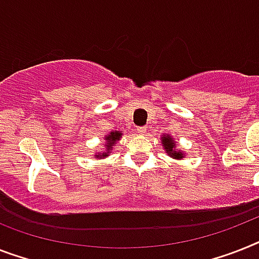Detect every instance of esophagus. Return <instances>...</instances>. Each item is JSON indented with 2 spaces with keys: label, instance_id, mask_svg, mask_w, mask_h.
Listing matches in <instances>:
<instances>
[{
  "label": "esophagus",
  "instance_id": "obj_1",
  "mask_svg": "<svg viewBox=\"0 0 259 259\" xmlns=\"http://www.w3.org/2000/svg\"><path fill=\"white\" fill-rule=\"evenodd\" d=\"M138 134H140V135L147 134V127H139L138 128Z\"/></svg>",
  "mask_w": 259,
  "mask_h": 259
}]
</instances>
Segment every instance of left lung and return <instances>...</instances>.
Segmentation results:
<instances>
[{"instance_id":"1","label":"left lung","mask_w":259,"mask_h":259,"mask_svg":"<svg viewBox=\"0 0 259 259\" xmlns=\"http://www.w3.org/2000/svg\"><path fill=\"white\" fill-rule=\"evenodd\" d=\"M161 144H163V148L165 149V152L168 153V156L173 157V159L176 160H181L185 157V153L184 151H180V149H177V144L175 142V139L170 136V135H163L161 136Z\"/></svg>"}]
</instances>
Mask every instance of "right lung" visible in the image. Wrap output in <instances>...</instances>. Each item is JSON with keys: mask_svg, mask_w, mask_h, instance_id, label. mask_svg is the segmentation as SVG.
Wrapping results in <instances>:
<instances>
[{"mask_svg": "<svg viewBox=\"0 0 259 259\" xmlns=\"http://www.w3.org/2000/svg\"><path fill=\"white\" fill-rule=\"evenodd\" d=\"M121 135H123V131H111L110 134L104 136V152H98L95 155V159H104L107 156L111 155V151L114 149V145L116 144L119 140L121 139Z\"/></svg>", "mask_w": 259, "mask_h": 259, "instance_id": "1", "label": "right lung"}]
</instances>
